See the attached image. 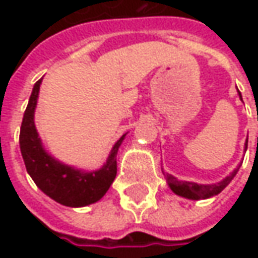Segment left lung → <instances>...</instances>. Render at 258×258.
Segmentation results:
<instances>
[{"instance_id":"8db88e82","label":"left lung","mask_w":258,"mask_h":258,"mask_svg":"<svg viewBox=\"0 0 258 258\" xmlns=\"http://www.w3.org/2000/svg\"><path fill=\"white\" fill-rule=\"evenodd\" d=\"M238 96L241 99L240 92H238ZM245 151H247V142H245ZM238 169H240V165L228 176H225L223 181L217 183H207V185L189 182V181H179L169 173H164V175L166 178V183L169 185V188L172 189L173 194L183 197V198H188V200H207V198H211L214 195H218L221 192L224 188L233 181V178L235 176V173L238 172Z\"/></svg>"}]
</instances>
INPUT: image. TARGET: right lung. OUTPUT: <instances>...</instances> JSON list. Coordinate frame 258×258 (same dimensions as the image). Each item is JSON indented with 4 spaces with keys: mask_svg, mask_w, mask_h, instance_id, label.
Wrapping results in <instances>:
<instances>
[{
    "mask_svg": "<svg viewBox=\"0 0 258 258\" xmlns=\"http://www.w3.org/2000/svg\"><path fill=\"white\" fill-rule=\"evenodd\" d=\"M40 79L33 87L20 131V149L28 175L43 192L66 207H86L97 203L116 178V155L126 134L113 145L106 164L96 171H83L66 165L48 154L35 129L34 113L40 93Z\"/></svg>",
    "mask_w": 258,
    "mask_h": 258,
    "instance_id": "obj_1",
    "label": "right lung"
}]
</instances>
